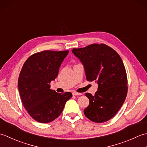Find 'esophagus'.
I'll list each match as a JSON object with an SVG mask.
<instances>
[{
	"instance_id": "obj_1",
	"label": "esophagus",
	"mask_w": 147,
	"mask_h": 147,
	"mask_svg": "<svg viewBox=\"0 0 147 147\" xmlns=\"http://www.w3.org/2000/svg\"><path fill=\"white\" fill-rule=\"evenodd\" d=\"M82 93H77V92H73V95H81Z\"/></svg>"
}]
</instances>
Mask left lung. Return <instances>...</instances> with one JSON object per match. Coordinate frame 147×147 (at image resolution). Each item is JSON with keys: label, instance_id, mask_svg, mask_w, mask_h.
I'll list each match as a JSON object with an SVG mask.
<instances>
[{"label": "left lung", "instance_id": "obj_1", "mask_svg": "<svg viewBox=\"0 0 147 147\" xmlns=\"http://www.w3.org/2000/svg\"><path fill=\"white\" fill-rule=\"evenodd\" d=\"M72 52L83 64L86 80L98 85L95 95L85 93L90 103L84 114L95 123L109 121L119 110L127 95V79L123 61L113 49L102 43L73 49Z\"/></svg>", "mask_w": 147, "mask_h": 147}]
</instances>
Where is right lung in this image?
Returning <instances> with one entry per match:
<instances>
[{"instance_id": "add662e5", "label": "right lung", "mask_w": 147, "mask_h": 147, "mask_svg": "<svg viewBox=\"0 0 147 147\" xmlns=\"http://www.w3.org/2000/svg\"><path fill=\"white\" fill-rule=\"evenodd\" d=\"M69 51H44L28 57L18 78V90L22 102L33 119L48 123L57 118L71 92L63 94L51 90L50 83L57 78L61 63Z\"/></svg>"}]
</instances>
